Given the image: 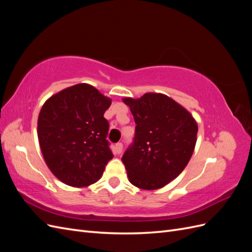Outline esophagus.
Segmentation results:
<instances>
[{"instance_id":"1","label":"esophagus","mask_w":252,"mask_h":252,"mask_svg":"<svg viewBox=\"0 0 252 252\" xmlns=\"http://www.w3.org/2000/svg\"><path fill=\"white\" fill-rule=\"evenodd\" d=\"M122 150H123V144L122 143H117L116 146H114V151H116L117 155H121Z\"/></svg>"}]
</instances>
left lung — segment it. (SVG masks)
I'll return each instance as SVG.
<instances>
[{"label": "left lung", "instance_id": "obj_1", "mask_svg": "<svg viewBox=\"0 0 252 252\" xmlns=\"http://www.w3.org/2000/svg\"><path fill=\"white\" fill-rule=\"evenodd\" d=\"M135 122L134 140L122 158L129 182L162 188L184 170L196 143L197 124L182 105L163 94L124 97Z\"/></svg>", "mask_w": 252, "mask_h": 252}]
</instances>
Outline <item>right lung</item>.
<instances>
[{
  "instance_id": "add662e5",
  "label": "right lung",
  "mask_w": 252,
  "mask_h": 252,
  "mask_svg": "<svg viewBox=\"0 0 252 252\" xmlns=\"http://www.w3.org/2000/svg\"><path fill=\"white\" fill-rule=\"evenodd\" d=\"M110 105V97L81 83L61 90L42 106L37 119L41 151L50 171L64 184L86 187L101 179L113 158L104 118Z\"/></svg>"
}]
</instances>
